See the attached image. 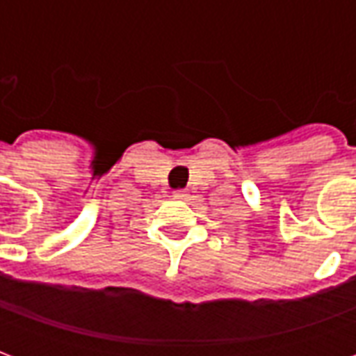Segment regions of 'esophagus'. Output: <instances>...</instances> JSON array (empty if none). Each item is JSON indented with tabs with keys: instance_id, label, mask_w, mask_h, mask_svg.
Instances as JSON below:
<instances>
[{
	"instance_id": "obj_1",
	"label": "esophagus",
	"mask_w": 356,
	"mask_h": 356,
	"mask_svg": "<svg viewBox=\"0 0 356 356\" xmlns=\"http://www.w3.org/2000/svg\"><path fill=\"white\" fill-rule=\"evenodd\" d=\"M185 191H173V198H185Z\"/></svg>"
}]
</instances>
